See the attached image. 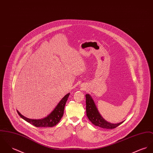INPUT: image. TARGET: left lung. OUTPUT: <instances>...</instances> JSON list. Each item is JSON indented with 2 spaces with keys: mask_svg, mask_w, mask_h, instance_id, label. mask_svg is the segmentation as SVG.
I'll return each instance as SVG.
<instances>
[{
  "mask_svg": "<svg viewBox=\"0 0 153 153\" xmlns=\"http://www.w3.org/2000/svg\"><path fill=\"white\" fill-rule=\"evenodd\" d=\"M85 99L87 116L89 120L95 126L103 128L113 129L123 123V121H122L117 124H112L106 121L99 114L94 102L88 94H85Z\"/></svg>",
  "mask_w": 153,
  "mask_h": 153,
  "instance_id": "8db88e82",
  "label": "left lung"
}]
</instances>
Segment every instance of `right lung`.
Masks as SVG:
<instances>
[{"mask_svg": "<svg viewBox=\"0 0 153 153\" xmlns=\"http://www.w3.org/2000/svg\"><path fill=\"white\" fill-rule=\"evenodd\" d=\"M70 93L65 95V96L59 102L57 105L51 113L46 117L39 120L28 119L22 115L18 111V114L27 122L32 124L37 127H51L56 126L62 119L64 113V109L66 102L68 99Z\"/></svg>", "mask_w": 153, "mask_h": 153, "instance_id": "add662e5", "label": "right lung"}]
</instances>
